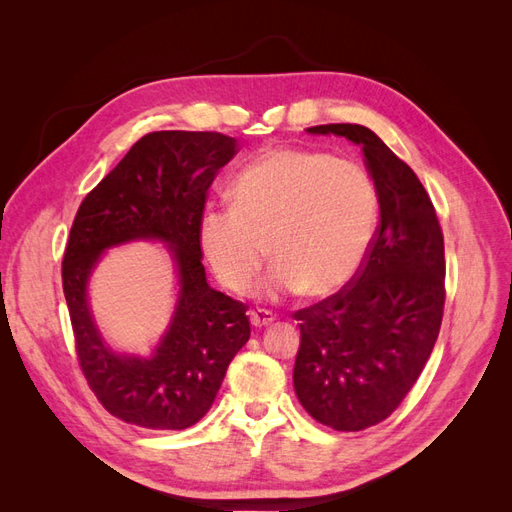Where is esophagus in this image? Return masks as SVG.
<instances>
[{"label":"esophagus","mask_w":512,"mask_h":512,"mask_svg":"<svg viewBox=\"0 0 512 512\" xmlns=\"http://www.w3.org/2000/svg\"><path fill=\"white\" fill-rule=\"evenodd\" d=\"M250 320L256 329H260V327H267V324H271L275 320V314L269 312V309H254V312L250 314Z\"/></svg>","instance_id":"34e87169"}]
</instances>
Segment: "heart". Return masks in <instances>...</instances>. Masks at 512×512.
I'll return each mask as SVG.
<instances>
[{
  "mask_svg": "<svg viewBox=\"0 0 512 512\" xmlns=\"http://www.w3.org/2000/svg\"><path fill=\"white\" fill-rule=\"evenodd\" d=\"M376 222L378 192L363 166L284 147L243 170L232 207L207 209L198 237L211 271L232 292L252 288L271 252L265 297L301 290L329 297L361 269Z\"/></svg>",
  "mask_w": 512,
  "mask_h": 512,
  "instance_id": "obj_1",
  "label": "heart"
}]
</instances>
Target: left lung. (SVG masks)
I'll list each match as a JSON object with an SVG mask.
<instances>
[{"mask_svg": "<svg viewBox=\"0 0 512 512\" xmlns=\"http://www.w3.org/2000/svg\"><path fill=\"white\" fill-rule=\"evenodd\" d=\"M361 145L378 192L380 222L352 280L294 312L301 348L294 391L307 414L361 431L406 399L436 344L444 314V235L414 170L359 123L307 128Z\"/></svg>", "mask_w": 512, "mask_h": 512, "instance_id": "left-lung-1", "label": "left lung"}]
</instances>
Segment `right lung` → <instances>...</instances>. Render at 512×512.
Returning a JSON list of instances; mask_svg holds the SVG:
<instances>
[{"mask_svg": "<svg viewBox=\"0 0 512 512\" xmlns=\"http://www.w3.org/2000/svg\"><path fill=\"white\" fill-rule=\"evenodd\" d=\"M239 153L220 132H149L132 145L76 211L61 260L79 367L100 404L123 423L188 429L203 418L228 363L250 339L247 305L207 284L200 220L220 168ZM132 238L171 245L180 303L169 333L149 360L117 357L101 342L84 286L106 246Z\"/></svg>", "mask_w": 512, "mask_h": 512, "instance_id": "right-lung-1", "label": "right lung"}]
</instances>
